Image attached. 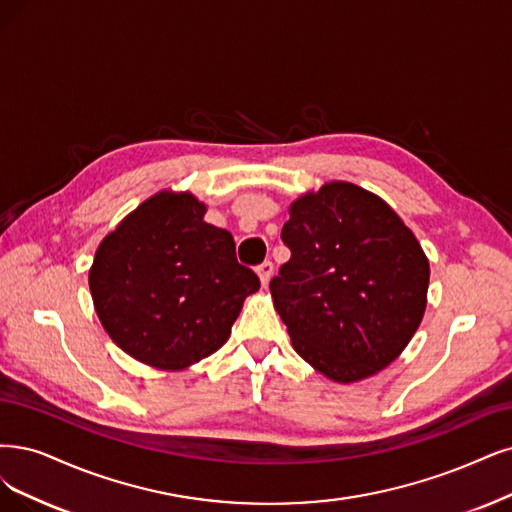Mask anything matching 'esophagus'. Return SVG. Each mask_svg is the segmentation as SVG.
I'll return each instance as SVG.
<instances>
[{"instance_id": "obj_1", "label": "esophagus", "mask_w": 512, "mask_h": 512, "mask_svg": "<svg viewBox=\"0 0 512 512\" xmlns=\"http://www.w3.org/2000/svg\"><path fill=\"white\" fill-rule=\"evenodd\" d=\"M257 274H259V278H261V285L268 287V282H270V278H272V274H274V263H272L270 259L259 263V266H257Z\"/></svg>"}]
</instances>
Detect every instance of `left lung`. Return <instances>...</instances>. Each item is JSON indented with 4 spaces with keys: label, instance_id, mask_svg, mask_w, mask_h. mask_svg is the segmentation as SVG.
Wrapping results in <instances>:
<instances>
[{
    "label": "left lung",
    "instance_id": "8db88e82",
    "mask_svg": "<svg viewBox=\"0 0 512 512\" xmlns=\"http://www.w3.org/2000/svg\"><path fill=\"white\" fill-rule=\"evenodd\" d=\"M291 259L270 280L295 352L335 382L390 365L420 327L430 268L392 208L352 183L299 198L282 227Z\"/></svg>",
    "mask_w": 512,
    "mask_h": 512
}]
</instances>
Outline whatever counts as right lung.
<instances>
[{
    "label": "right lung",
    "mask_w": 512,
    "mask_h": 512,
    "mask_svg": "<svg viewBox=\"0 0 512 512\" xmlns=\"http://www.w3.org/2000/svg\"><path fill=\"white\" fill-rule=\"evenodd\" d=\"M192 194L162 192L99 246L90 270L94 308L109 337L137 361L183 369L232 333L257 274L236 259L232 234L206 223Z\"/></svg>",
    "instance_id": "right-lung-1"
}]
</instances>
